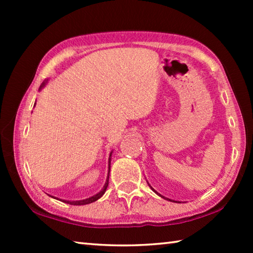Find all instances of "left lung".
<instances>
[{
	"mask_svg": "<svg viewBox=\"0 0 253 253\" xmlns=\"http://www.w3.org/2000/svg\"><path fill=\"white\" fill-rule=\"evenodd\" d=\"M148 185H149V184H148ZM149 186H151V185H149ZM151 188H152V190H153L154 192H155V193H156L157 195H160V196H161V198H163V199H166V198H165V196H163L162 194H160V193H158V192H156L155 190H154V188H153L152 186H151ZM166 200H169V201H172V200H169V199H166ZM173 202H176V203H181V202H177V201H173Z\"/></svg>",
	"mask_w": 253,
	"mask_h": 253,
	"instance_id": "8db88e82",
	"label": "left lung"
}]
</instances>
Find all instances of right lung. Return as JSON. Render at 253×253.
Segmentation results:
<instances>
[{
  "mask_svg": "<svg viewBox=\"0 0 253 253\" xmlns=\"http://www.w3.org/2000/svg\"><path fill=\"white\" fill-rule=\"evenodd\" d=\"M46 83H48V80H44L43 83L41 84V85H40V90H41L42 88L44 87V85L46 84ZM34 106H36V104H34ZM111 154H113V152H110V155H109V158H108V174H107L106 183H105L104 187L101 188L100 192H98L97 194H95L93 196H90V198H88V199H84V200H79V201H67V200H61V199H60V201H62V202L68 203V204H71V205H84V204H89V203L95 202V201H97L98 199H100L101 196L105 194V192H106V190H107V186H108V183H109V172H110ZM50 196H51V195H50ZM51 198H53V196H51ZM54 199H57V198H54ZM57 200H59V199H57Z\"/></svg>",
  "mask_w": 253,
  "mask_h": 253,
  "instance_id": "obj_1",
  "label": "right lung"
}]
</instances>
